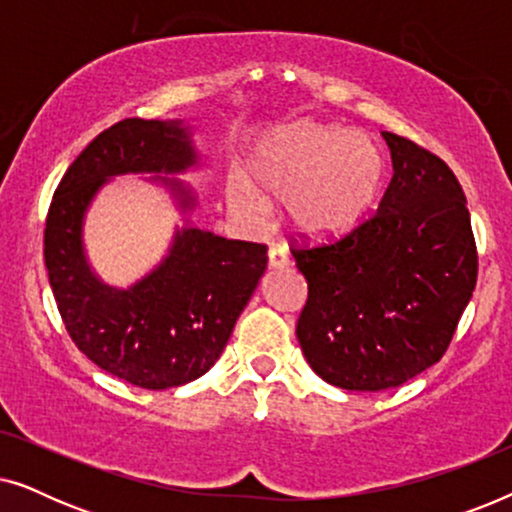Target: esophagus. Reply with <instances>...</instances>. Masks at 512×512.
Segmentation results:
<instances>
[{
    "label": "esophagus",
    "instance_id": "34e87169",
    "mask_svg": "<svg viewBox=\"0 0 512 512\" xmlns=\"http://www.w3.org/2000/svg\"><path fill=\"white\" fill-rule=\"evenodd\" d=\"M289 263H291V258H289V254H286L284 247H270V251H268V265H270L272 270H282Z\"/></svg>",
    "mask_w": 512,
    "mask_h": 512
}]
</instances>
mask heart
Instances as JSON below:
<instances>
[{"mask_svg": "<svg viewBox=\"0 0 512 512\" xmlns=\"http://www.w3.org/2000/svg\"><path fill=\"white\" fill-rule=\"evenodd\" d=\"M384 184L387 158L373 139L303 123L254 153L249 179L230 174L226 200L249 223H263L270 205H284L296 233L324 240L354 228L380 202Z\"/></svg>", "mask_w": 512, "mask_h": 512, "instance_id": "1", "label": "heart"}]
</instances>
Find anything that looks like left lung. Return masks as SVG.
I'll list each match as a JSON object with an SVG mask.
<instances>
[{
	"mask_svg": "<svg viewBox=\"0 0 512 512\" xmlns=\"http://www.w3.org/2000/svg\"><path fill=\"white\" fill-rule=\"evenodd\" d=\"M382 137L394 177L377 212L338 240L291 249L307 279L300 349L347 391L401 387L443 359L478 279L454 172L410 139Z\"/></svg>",
	"mask_w": 512,
	"mask_h": 512,
	"instance_id": "1",
	"label": "left lung"
}]
</instances>
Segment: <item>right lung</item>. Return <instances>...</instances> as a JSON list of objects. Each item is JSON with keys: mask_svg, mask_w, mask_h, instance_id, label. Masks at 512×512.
<instances>
[{"mask_svg": "<svg viewBox=\"0 0 512 512\" xmlns=\"http://www.w3.org/2000/svg\"><path fill=\"white\" fill-rule=\"evenodd\" d=\"M195 163L179 121L125 118L79 153L48 207L44 258L69 338L95 366L135 387L170 389L205 375L268 265L265 244L184 228L163 263L130 289L95 277L81 228L104 181L128 172H184ZM158 179L181 207H193V195L179 181Z\"/></svg>", "mask_w": 512, "mask_h": 512, "instance_id": "right-lung-1", "label": "right lung"}]
</instances>
